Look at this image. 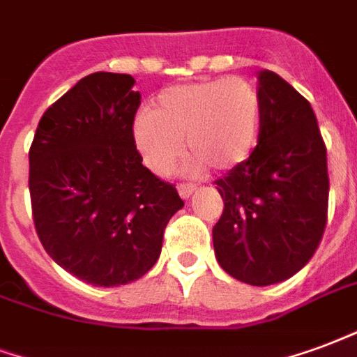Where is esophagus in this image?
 Returning <instances> with one entry per match:
<instances>
[{
    "instance_id": "obj_1",
    "label": "esophagus",
    "mask_w": 357,
    "mask_h": 357,
    "mask_svg": "<svg viewBox=\"0 0 357 357\" xmlns=\"http://www.w3.org/2000/svg\"><path fill=\"white\" fill-rule=\"evenodd\" d=\"M178 191L181 199H189L192 192H195V185L192 183H179Z\"/></svg>"
}]
</instances>
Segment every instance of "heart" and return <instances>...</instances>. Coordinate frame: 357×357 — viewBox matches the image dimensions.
Instances as JSON below:
<instances>
[{
    "instance_id": "obj_1",
    "label": "heart",
    "mask_w": 357,
    "mask_h": 357,
    "mask_svg": "<svg viewBox=\"0 0 357 357\" xmlns=\"http://www.w3.org/2000/svg\"><path fill=\"white\" fill-rule=\"evenodd\" d=\"M263 96L250 79L218 77L174 84L132 123V142L144 165L158 176L172 170L183 145L189 166L227 172L244 165L259 144Z\"/></svg>"
}]
</instances>
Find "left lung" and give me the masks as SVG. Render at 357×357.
Listing matches in <instances>:
<instances>
[{
    "mask_svg": "<svg viewBox=\"0 0 357 357\" xmlns=\"http://www.w3.org/2000/svg\"><path fill=\"white\" fill-rule=\"evenodd\" d=\"M263 128L248 162L218 179L213 227L221 268L250 286L291 278L312 259L327 223L329 174L318 121L305 96L261 71Z\"/></svg>",
    "mask_w": 357,
    "mask_h": 357,
    "instance_id": "obj_1",
    "label": "left lung"
}]
</instances>
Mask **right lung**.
Masks as SVG:
<instances>
[{
    "mask_svg": "<svg viewBox=\"0 0 357 357\" xmlns=\"http://www.w3.org/2000/svg\"><path fill=\"white\" fill-rule=\"evenodd\" d=\"M96 71L43 113L30 147L33 225L45 252L86 284L125 286L157 263L178 189L142 165L132 142L139 92Z\"/></svg>",
    "mask_w": 357,
    "mask_h": 357,
    "instance_id": "1",
    "label": "right lung"
}]
</instances>
